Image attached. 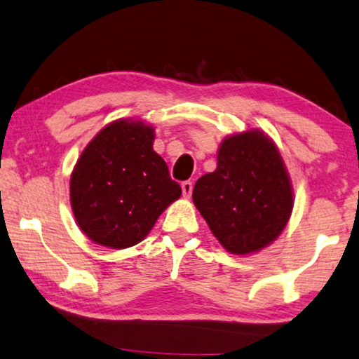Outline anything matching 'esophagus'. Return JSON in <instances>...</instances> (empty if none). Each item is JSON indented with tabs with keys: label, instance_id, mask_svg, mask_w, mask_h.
<instances>
[{
	"label": "esophagus",
	"instance_id": "1",
	"mask_svg": "<svg viewBox=\"0 0 359 359\" xmlns=\"http://www.w3.org/2000/svg\"><path fill=\"white\" fill-rule=\"evenodd\" d=\"M181 189H183L184 198H189L191 194H192V183H191V181H184V183L181 184Z\"/></svg>",
	"mask_w": 359,
	"mask_h": 359
}]
</instances>
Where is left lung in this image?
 Segmentation results:
<instances>
[{"label": "left lung", "instance_id": "8db88e82", "mask_svg": "<svg viewBox=\"0 0 359 359\" xmlns=\"http://www.w3.org/2000/svg\"><path fill=\"white\" fill-rule=\"evenodd\" d=\"M192 200L227 252L250 255L284 231L294 196L274 140L250 128L224 138L216 170L198 178Z\"/></svg>", "mask_w": 359, "mask_h": 359}]
</instances>
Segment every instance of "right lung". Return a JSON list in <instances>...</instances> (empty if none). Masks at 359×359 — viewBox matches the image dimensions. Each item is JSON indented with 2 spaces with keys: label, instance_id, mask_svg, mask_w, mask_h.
<instances>
[{
  "label": "right lung",
  "instance_id": "add662e5",
  "mask_svg": "<svg viewBox=\"0 0 359 359\" xmlns=\"http://www.w3.org/2000/svg\"><path fill=\"white\" fill-rule=\"evenodd\" d=\"M154 126L118 118L81 151L69 181L79 229L99 246L128 249L148 236L181 197L165 161L153 149Z\"/></svg>",
  "mask_w": 359,
  "mask_h": 359
}]
</instances>
